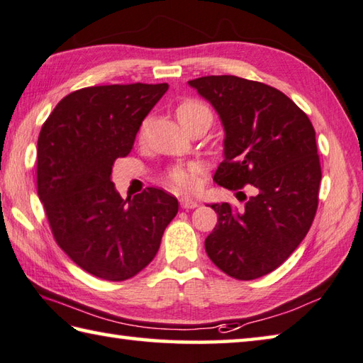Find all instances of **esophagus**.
<instances>
[{"label":"esophagus","instance_id":"esophagus-1","mask_svg":"<svg viewBox=\"0 0 363 363\" xmlns=\"http://www.w3.org/2000/svg\"><path fill=\"white\" fill-rule=\"evenodd\" d=\"M180 205H182V208H196L199 203H197L194 199H191V197L183 196V197H180Z\"/></svg>","mask_w":363,"mask_h":363}]
</instances>
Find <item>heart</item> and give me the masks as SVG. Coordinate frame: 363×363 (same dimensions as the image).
<instances>
[{"label": "heart", "instance_id": "heart-1", "mask_svg": "<svg viewBox=\"0 0 363 363\" xmlns=\"http://www.w3.org/2000/svg\"><path fill=\"white\" fill-rule=\"evenodd\" d=\"M202 117L211 118V111L208 108V106H205L201 101L186 99L180 102L179 107H177V118H179V121L182 123V126ZM196 174H197L196 164H189V166H175L169 169L167 179L170 183H172V186L183 191H189L196 188V183H197Z\"/></svg>", "mask_w": 363, "mask_h": 363}]
</instances>
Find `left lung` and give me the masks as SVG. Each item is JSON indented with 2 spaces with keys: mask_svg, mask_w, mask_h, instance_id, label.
Masks as SVG:
<instances>
[{
  "mask_svg": "<svg viewBox=\"0 0 363 363\" xmlns=\"http://www.w3.org/2000/svg\"><path fill=\"white\" fill-rule=\"evenodd\" d=\"M224 126V161L213 180L232 191L255 188L242 208L211 203L218 223L205 251L242 281L281 265L302 243L318 210L320 162L306 113L284 93L235 75L189 80Z\"/></svg>",
  "mask_w": 363,
  "mask_h": 363,
  "instance_id": "1",
  "label": "left lung"
}]
</instances>
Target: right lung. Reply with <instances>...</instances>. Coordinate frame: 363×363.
I'll list each match as a JSON object with an SVG mask.
<instances>
[{"label":"right lung","instance_id":"1","mask_svg":"<svg viewBox=\"0 0 363 363\" xmlns=\"http://www.w3.org/2000/svg\"><path fill=\"white\" fill-rule=\"evenodd\" d=\"M167 84L88 86L61 99L38 139V194L55 242L80 269L125 281L153 261L179 201L160 188L121 199L112 166L133 150Z\"/></svg>","mask_w":363,"mask_h":363}]
</instances>
